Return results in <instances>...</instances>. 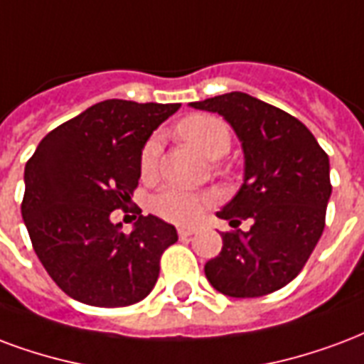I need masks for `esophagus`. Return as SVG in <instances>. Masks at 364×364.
I'll return each instance as SVG.
<instances>
[{
	"label": "esophagus",
	"instance_id": "34e87169",
	"mask_svg": "<svg viewBox=\"0 0 364 364\" xmlns=\"http://www.w3.org/2000/svg\"><path fill=\"white\" fill-rule=\"evenodd\" d=\"M177 233H179L181 239H189V237H193L196 233V228H179Z\"/></svg>",
	"mask_w": 364,
	"mask_h": 364
}]
</instances>
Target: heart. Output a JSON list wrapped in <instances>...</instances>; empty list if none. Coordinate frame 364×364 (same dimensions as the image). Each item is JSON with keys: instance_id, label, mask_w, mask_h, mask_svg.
I'll list each match as a JSON object with an SVG mask.
<instances>
[{"instance_id": "obj_1", "label": "heart", "mask_w": 364, "mask_h": 364, "mask_svg": "<svg viewBox=\"0 0 364 364\" xmlns=\"http://www.w3.org/2000/svg\"><path fill=\"white\" fill-rule=\"evenodd\" d=\"M179 139L200 152L208 160H218L228 154L231 146L230 127L220 117L214 115H191L179 121L177 125ZM160 156V141L158 136L148 139L141 152V173L144 179L154 177L158 169ZM212 203L208 195L191 193L181 187H166L154 198V210L161 218L175 223H195L203 218L206 206Z\"/></svg>"}]
</instances>
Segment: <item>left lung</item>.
I'll list each match as a JSON object with an SVG mask.
<instances>
[{
    "mask_svg": "<svg viewBox=\"0 0 364 364\" xmlns=\"http://www.w3.org/2000/svg\"><path fill=\"white\" fill-rule=\"evenodd\" d=\"M191 107L222 115L245 154L243 185L216 214L235 230L222 233V250L204 274L228 297L278 291L297 278L324 231L332 195L328 154L301 121L249 94H222ZM241 219L251 220L249 232L236 230Z\"/></svg>",
    "mask_w": 364,
    "mask_h": 364,
    "instance_id": "obj_1",
    "label": "left lung"
}]
</instances>
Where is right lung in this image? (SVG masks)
Wrapping results in <instances>:
<instances>
[{
    "label": "right lung",
    "mask_w": 364,
    "mask_h": 364,
    "mask_svg": "<svg viewBox=\"0 0 364 364\" xmlns=\"http://www.w3.org/2000/svg\"><path fill=\"white\" fill-rule=\"evenodd\" d=\"M179 107L104 100L46 134L26 161L24 225L42 266L69 297L115 309L152 291L161 252L177 231L148 214L125 235L112 212L131 203L142 148Z\"/></svg>",
    "instance_id": "right-lung-1"
}]
</instances>
